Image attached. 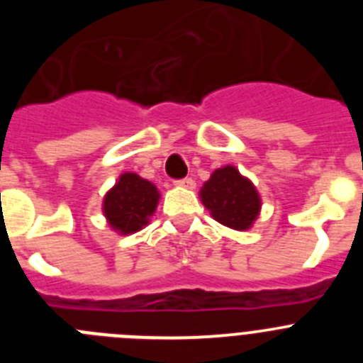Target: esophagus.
<instances>
[{"label": "esophagus", "mask_w": 363, "mask_h": 363, "mask_svg": "<svg viewBox=\"0 0 363 363\" xmlns=\"http://www.w3.org/2000/svg\"><path fill=\"white\" fill-rule=\"evenodd\" d=\"M174 185H178V187H184V189H194V179L192 178H184V179H176Z\"/></svg>", "instance_id": "esophagus-1"}]
</instances>
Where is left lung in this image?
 <instances>
[{"instance_id":"8db88e82","label":"left lung","mask_w":363,"mask_h":363,"mask_svg":"<svg viewBox=\"0 0 363 363\" xmlns=\"http://www.w3.org/2000/svg\"><path fill=\"white\" fill-rule=\"evenodd\" d=\"M200 198L214 220L236 230L251 229L262 207L251 179L240 174L233 165L216 169L201 187Z\"/></svg>"}]
</instances>
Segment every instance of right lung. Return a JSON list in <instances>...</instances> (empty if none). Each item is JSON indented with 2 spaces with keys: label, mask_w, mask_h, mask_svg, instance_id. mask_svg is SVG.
Returning a JSON list of instances; mask_svg holds the SVG:
<instances>
[{
  "label": "right lung",
  "mask_w": 363,
  "mask_h": 363,
  "mask_svg": "<svg viewBox=\"0 0 363 363\" xmlns=\"http://www.w3.org/2000/svg\"><path fill=\"white\" fill-rule=\"evenodd\" d=\"M158 200L156 185L134 172H123L116 185L105 194L104 214L116 233L133 234L149 223Z\"/></svg>",
  "instance_id": "1"
}]
</instances>
